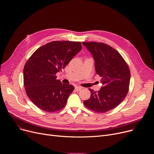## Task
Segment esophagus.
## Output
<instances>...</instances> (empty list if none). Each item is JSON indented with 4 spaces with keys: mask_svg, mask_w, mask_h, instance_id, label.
I'll list each match as a JSON object with an SVG mask.
<instances>
[{
    "mask_svg": "<svg viewBox=\"0 0 154 154\" xmlns=\"http://www.w3.org/2000/svg\"><path fill=\"white\" fill-rule=\"evenodd\" d=\"M82 89V87H81V86H75V90L77 91H80Z\"/></svg>",
    "mask_w": 154,
    "mask_h": 154,
    "instance_id": "1",
    "label": "esophagus"
}]
</instances>
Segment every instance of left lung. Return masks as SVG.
I'll return each instance as SVG.
<instances>
[{
	"label": "left lung",
	"mask_w": 154,
	"mask_h": 154,
	"mask_svg": "<svg viewBox=\"0 0 154 154\" xmlns=\"http://www.w3.org/2000/svg\"><path fill=\"white\" fill-rule=\"evenodd\" d=\"M93 55L96 74L102 77L99 91L89 89L91 97L85 106L97 113H106L116 108L126 97L130 80L127 63L114 48L103 42H83Z\"/></svg>",
	"instance_id": "1"
}]
</instances>
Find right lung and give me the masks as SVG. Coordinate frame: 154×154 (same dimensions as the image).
I'll return each instance as SVG.
<instances>
[{"instance_id": "add662e5", "label": "right lung", "mask_w": 154, "mask_h": 154, "mask_svg": "<svg viewBox=\"0 0 154 154\" xmlns=\"http://www.w3.org/2000/svg\"><path fill=\"white\" fill-rule=\"evenodd\" d=\"M81 49L80 42L55 41L39 48L28 59L24 68V85L37 107L49 113L64 107L74 87L57 80L56 74Z\"/></svg>"}]
</instances>
